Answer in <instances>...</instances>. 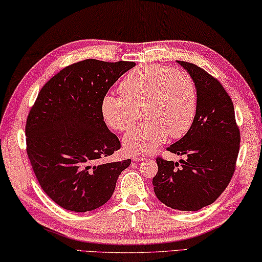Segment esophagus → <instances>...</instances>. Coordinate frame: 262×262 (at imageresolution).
Segmentation results:
<instances>
[{
  "label": "esophagus",
  "mask_w": 262,
  "mask_h": 262,
  "mask_svg": "<svg viewBox=\"0 0 262 262\" xmlns=\"http://www.w3.org/2000/svg\"><path fill=\"white\" fill-rule=\"evenodd\" d=\"M143 160H145L144 155H136V157L132 158V161H135V162H140V161H143Z\"/></svg>",
  "instance_id": "esophagus-1"
}]
</instances>
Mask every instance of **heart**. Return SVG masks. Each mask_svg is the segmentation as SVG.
<instances>
[{
  "label": "heart",
  "mask_w": 262,
  "mask_h": 262,
  "mask_svg": "<svg viewBox=\"0 0 262 262\" xmlns=\"http://www.w3.org/2000/svg\"><path fill=\"white\" fill-rule=\"evenodd\" d=\"M121 95H105L101 103L104 121L116 131H127L144 110L146 121L124 137L130 154H147L190 130L198 104L195 84L186 71L160 64L131 70L118 86Z\"/></svg>",
  "instance_id": "heart-1"
}]
</instances>
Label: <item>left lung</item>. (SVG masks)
Listing matches in <instances>:
<instances>
[{"instance_id":"left-lung-1","label":"left lung","mask_w":262,"mask_h":262,"mask_svg":"<svg viewBox=\"0 0 262 262\" xmlns=\"http://www.w3.org/2000/svg\"><path fill=\"white\" fill-rule=\"evenodd\" d=\"M177 63L195 84L196 113L187 134L167 148L186 159L180 165L158 158L153 185L155 195L168 207L194 212L213 204L230 183L241 134L232 101L216 78L193 63Z\"/></svg>"}]
</instances>
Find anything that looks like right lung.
I'll return each instance as SVG.
<instances>
[{"label":"right lung","instance_id":"1","mask_svg":"<svg viewBox=\"0 0 262 262\" xmlns=\"http://www.w3.org/2000/svg\"><path fill=\"white\" fill-rule=\"evenodd\" d=\"M135 62L84 59L56 73L39 92L27 116V157L54 203L77 213L104 205L131 160L100 163L121 148L103 121L101 103Z\"/></svg>","mask_w":262,"mask_h":262}]
</instances>
